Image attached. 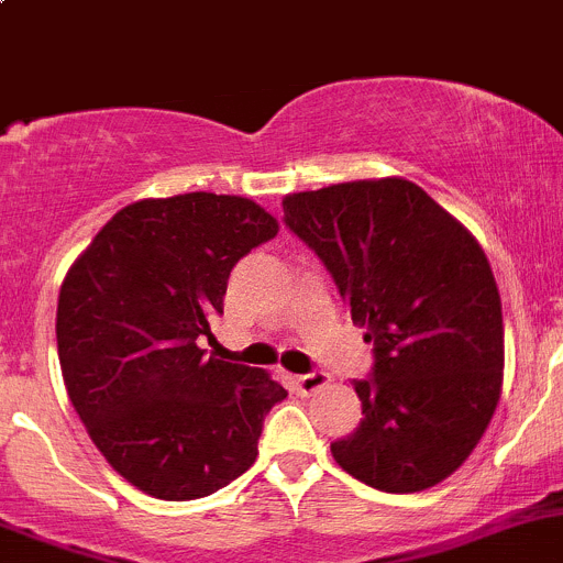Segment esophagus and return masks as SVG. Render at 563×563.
I'll list each match as a JSON object with an SVG mask.
<instances>
[{"label":"esophagus","instance_id":"esophagus-1","mask_svg":"<svg viewBox=\"0 0 563 563\" xmlns=\"http://www.w3.org/2000/svg\"><path fill=\"white\" fill-rule=\"evenodd\" d=\"M329 382H332V376H329V373L313 371V373H308V376L294 378V387H297L299 395H313V391L329 387Z\"/></svg>","mask_w":563,"mask_h":563}]
</instances>
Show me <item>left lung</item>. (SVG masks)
<instances>
[{"label": "left lung", "instance_id": "1", "mask_svg": "<svg viewBox=\"0 0 563 563\" xmlns=\"http://www.w3.org/2000/svg\"><path fill=\"white\" fill-rule=\"evenodd\" d=\"M283 212L376 356L354 382L360 428L334 441L332 457L384 493L439 485L479 444L501 397V297L485 250L400 176L294 192Z\"/></svg>", "mask_w": 563, "mask_h": 563}]
</instances>
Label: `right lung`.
Returning a JSON list of instances; mask_svg holds the SVG:
<instances>
[{"label":"right lung","mask_w":563,"mask_h":563,"mask_svg":"<svg viewBox=\"0 0 563 563\" xmlns=\"http://www.w3.org/2000/svg\"><path fill=\"white\" fill-rule=\"evenodd\" d=\"M277 236L250 198L185 192L119 209L67 272L56 349L73 408L117 474L190 501L245 474L288 391L269 373L203 356L242 255Z\"/></svg>","instance_id":"add662e5"}]
</instances>
